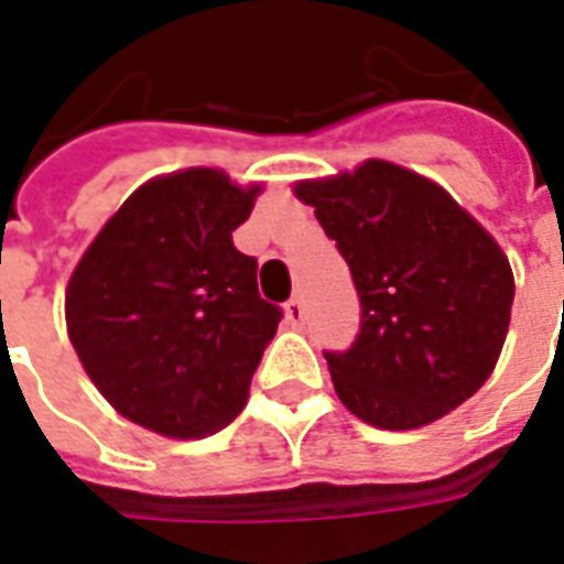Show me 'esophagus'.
I'll use <instances>...</instances> for the list:
<instances>
[{"mask_svg": "<svg viewBox=\"0 0 564 564\" xmlns=\"http://www.w3.org/2000/svg\"><path fill=\"white\" fill-rule=\"evenodd\" d=\"M283 314H286V319L293 323V326H299L302 319H305V307H302V299L295 295V299H290L286 302V307H283Z\"/></svg>", "mask_w": 564, "mask_h": 564, "instance_id": "1", "label": "esophagus"}]
</instances>
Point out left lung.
Wrapping results in <instances>:
<instances>
[{
  "instance_id": "left-lung-1",
  "label": "left lung",
  "mask_w": 564,
  "mask_h": 564,
  "mask_svg": "<svg viewBox=\"0 0 564 564\" xmlns=\"http://www.w3.org/2000/svg\"><path fill=\"white\" fill-rule=\"evenodd\" d=\"M293 193L350 265L362 323L326 354L341 404L390 432L468 402L496 368L513 271L492 235L435 181L387 160L295 181Z\"/></svg>"
}]
</instances>
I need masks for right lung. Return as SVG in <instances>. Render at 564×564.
Masks as SVG:
<instances>
[{
	"label": "right lung",
	"mask_w": 564,
	"mask_h": 564,
	"mask_svg": "<svg viewBox=\"0 0 564 564\" xmlns=\"http://www.w3.org/2000/svg\"><path fill=\"white\" fill-rule=\"evenodd\" d=\"M265 184L181 169L141 184L84 250L66 329L87 378L129 423L193 441L241 414L281 311L232 245Z\"/></svg>",
	"instance_id": "obj_1"
}]
</instances>
